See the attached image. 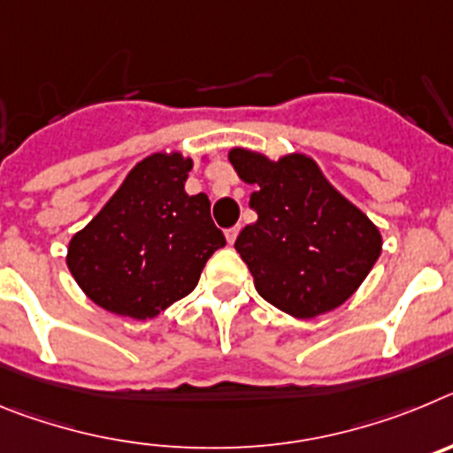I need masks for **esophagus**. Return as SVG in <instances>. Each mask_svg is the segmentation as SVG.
<instances>
[{
	"label": "esophagus",
	"instance_id": "34e87169",
	"mask_svg": "<svg viewBox=\"0 0 453 453\" xmlns=\"http://www.w3.org/2000/svg\"><path fill=\"white\" fill-rule=\"evenodd\" d=\"M238 234H240V224H235V226H231V229H226V242H229V245H234L235 242V238H238Z\"/></svg>",
	"mask_w": 453,
	"mask_h": 453
}]
</instances>
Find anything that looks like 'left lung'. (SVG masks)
Masks as SVG:
<instances>
[{
    "label": "left lung",
    "instance_id": "obj_1",
    "mask_svg": "<svg viewBox=\"0 0 453 453\" xmlns=\"http://www.w3.org/2000/svg\"><path fill=\"white\" fill-rule=\"evenodd\" d=\"M238 177L256 186L250 206L258 219L235 240L254 286L265 302L299 319L342 306L381 254V234L342 197L306 154L270 161L234 147Z\"/></svg>",
    "mask_w": 453,
    "mask_h": 453
}]
</instances>
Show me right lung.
Returning <instances> with one entry per match:
<instances>
[{
  "mask_svg": "<svg viewBox=\"0 0 453 453\" xmlns=\"http://www.w3.org/2000/svg\"><path fill=\"white\" fill-rule=\"evenodd\" d=\"M192 158L156 151L127 174L67 247L74 281L115 315L151 319L190 295L203 265L226 245L203 192L183 190Z\"/></svg>",
  "mask_w": 453,
  "mask_h": 453,
  "instance_id": "1",
  "label": "right lung"
}]
</instances>
